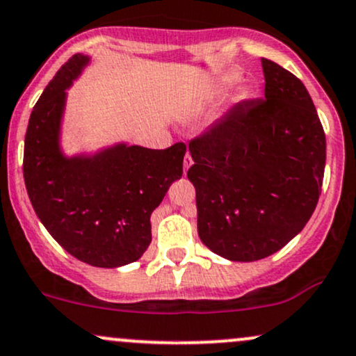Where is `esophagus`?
Returning a JSON list of instances; mask_svg holds the SVG:
<instances>
[{
	"mask_svg": "<svg viewBox=\"0 0 356 356\" xmlns=\"http://www.w3.org/2000/svg\"><path fill=\"white\" fill-rule=\"evenodd\" d=\"M191 165H193V157H191L189 154H186V157H184V174H186L187 169H189Z\"/></svg>",
	"mask_w": 356,
	"mask_h": 356,
	"instance_id": "obj_1",
	"label": "esophagus"
}]
</instances>
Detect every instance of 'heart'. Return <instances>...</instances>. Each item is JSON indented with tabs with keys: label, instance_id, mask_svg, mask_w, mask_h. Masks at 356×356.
<instances>
[{
	"label": "heart",
	"instance_id": "heart-1",
	"mask_svg": "<svg viewBox=\"0 0 356 356\" xmlns=\"http://www.w3.org/2000/svg\"><path fill=\"white\" fill-rule=\"evenodd\" d=\"M238 81H240V76H236V74H232V76L225 77V79L220 83V86H218V91H226V89L233 88Z\"/></svg>",
	"mask_w": 356,
	"mask_h": 356
}]
</instances>
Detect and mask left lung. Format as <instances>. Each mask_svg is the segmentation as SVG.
<instances>
[{"mask_svg": "<svg viewBox=\"0 0 356 356\" xmlns=\"http://www.w3.org/2000/svg\"><path fill=\"white\" fill-rule=\"evenodd\" d=\"M265 96L236 104L191 140L197 233L216 255L265 259L309 221L321 194L326 136L306 86L261 58Z\"/></svg>", "mask_w": 356, "mask_h": 356, "instance_id": "left-lung-1", "label": "left lung"}]
</instances>
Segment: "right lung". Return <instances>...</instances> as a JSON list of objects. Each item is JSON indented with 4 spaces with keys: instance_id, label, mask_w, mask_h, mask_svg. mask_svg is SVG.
I'll use <instances>...</instances> for the list:
<instances>
[{
    "instance_id": "add662e5",
    "label": "right lung",
    "mask_w": 356,
    "mask_h": 356,
    "mask_svg": "<svg viewBox=\"0 0 356 356\" xmlns=\"http://www.w3.org/2000/svg\"><path fill=\"white\" fill-rule=\"evenodd\" d=\"M76 54L57 70L30 115L23 177L38 220L65 252L92 267L115 268L143 255L150 216L182 177V142L152 150L115 145L92 157H64L58 145L65 89L88 65Z\"/></svg>"
}]
</instances>
